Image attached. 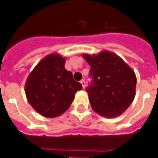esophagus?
<instances>
[{
  "label": "esophagus",
  "instance_id": "obj_1",
  "mask_svg": "<svg viewBox=\"0 0 158 158\" xmlns=\"http://www.w3.org/2000/svg\"><path fill=\"white\" fill-rule=\"evenodd\" d=\"M80 84H81V85H82V87L85 88V81L84 79H82V80L80 81Z\"/></svg>",
  "mask_w": 158,
  "mask_h": 158
}]
</instances>
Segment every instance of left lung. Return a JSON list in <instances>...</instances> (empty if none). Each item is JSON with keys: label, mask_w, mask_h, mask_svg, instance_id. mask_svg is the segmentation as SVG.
Wrapping results in <instances>:
<instances>
[{"label": "left lung", "mask_w": 158, "mask_h": 158, "mask_svg": "<svg viewBox=\"0 0 158 158\" xmlns=\"http://www.w3.org/2000/svg\"><path fill=\"white\" fill-rule=\"evenodd\" d=\"M83 57L91 66L93 83L86 92L93 110L106 118L121 115L135 96V72L123 58L107 51L83 54Z\"/></svg>", "instance_id": "left-lung-1"}]
</instances>
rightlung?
Wrapping results in <instances>:
<instances>
[{
  "instance_id": "right-lung-1",
  "label": "right lung",
  "mask_w": 158,
  "mask_h": 158,
  "mask_svg": "<svg viewBox=\"0 0 158 158\" xmlns=\"http://www.w3.org/2000/svg\"><path fill=\"white\" fill-rule=\"evenodd\" d=\"M65 58L57 53L44 57L25 83V94L32 107L48 118L59 116L68 109L77 91L82 89L73 73L64 68Z\"/></svg>"
}]
</instances>
